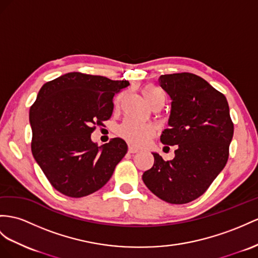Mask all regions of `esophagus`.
Returning a JSON list of instances; mask_svg holds the SVG:
<instances>
[{"instance_id": "obj_1", "label": "esophagus", "mask_w": 258, "mask_h": 258, "mask_svg": "<svg viewBox=\"0 0 258 258\" xmlns=\"http://www.w3.org/2000/svg\"><path fill=\"white\" fill-rule=\"evenodd\" d=\"M137 151H138V148H137V147L133 146V145H128V153L135 154V153H137Z\"/></svg>"}]
</instances>
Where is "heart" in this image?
Here are the masks:
<instances>
[{
	"label": "heart",
	"instance_id": "1",
	"mask_svg": "<svg viewBox=\"0 0 258 258\" xmlns=\"http://www.w3.org/2000/svg\"><path fill=\"white\" fill-rule=\"evenodd\" d=\"M142 92L149 104H153L156 101L164 102V100H166V95H164L163 91L149 87V86L144 87L142 89ZM117 133L122 138L132 144L143 145L154 135L155 128L153 125L148 123L137 121L134 120V118H126L118 126Z\"/></svg>",
	"mask_w": 258,
	"mask_h": 258
}]
</instances>
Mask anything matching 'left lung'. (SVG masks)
<instances>
[{"instance_id": "left-lung-1", "label": "left lung", "mask_w": 258, "mask_h": 258, "mask_svg": "<svg viewBox=\"0 0 258 258\" xmlns=\"http://www.w3.org/2000/svg\"><path fill=\"white\" fill-rule=\"evenodd\" d=\"M160 87L171 98L162 144L176 146L172 160L153 153L155 162L143 181L160 200L186 204L203 195L226 166L233 137L227 98L190 73L161 75Z\"/></svg>"}]
</instances>
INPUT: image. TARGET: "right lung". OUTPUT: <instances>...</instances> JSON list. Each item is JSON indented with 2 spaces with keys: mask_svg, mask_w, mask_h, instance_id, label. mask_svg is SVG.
<instances>
[{
  "mask_svg": "<svg viewBox=\"0 0 258 258\" xmlns=\"http://www.w3.org/2000/svg\"><path fill=\"white\" fill-rule=\"evenodd\" d=\"M127 81L73 72L45 83L29 111L31 151L58 192L84 197L100 189L127 153L122 138L98 146L94 125L109 120L113 97Z\"/></svg>",
  "mask_w": 258,
  "mask_h": 258,
  "instance_id": "1",
  "label": "right lung"
}]
</instances>
